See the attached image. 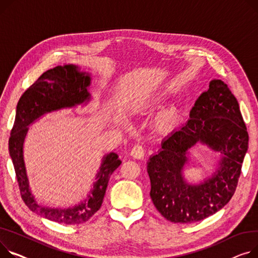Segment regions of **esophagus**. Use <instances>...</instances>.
I'll list each match as a JSON object with an SVG mask.
<instances>
[{
	"label": "esophagus",
	"mask_w": 258,
	"mask_h": 258,
	"mask_svg": "<svg viewBox=\"0 0 258 258\" xmlns=\"http://www.w3.org/2000/svg\"><path fill=\"white\" fill-rule=\"evenodd\" d=\"M131 154H132V157L135 159H143L145 156V150H144L143 146L137 144L132 148Z\"/></svg>",
	"instance_id": "esophagus-1"
}]
</instances>
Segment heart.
<instances>
[{
	"label": "heart",
	"mask_w": 258,
	"mask_h": 258,
	"mask_svg": "<svg viewBox=\"0 0 258 258\" xmlns=\"http://www.w3.org/2000/svg\"><path fill=\"white\" fill-rule=\"evenodd\" d=\"M164 94V92H160L158 94V97H161ZM179 120V111L174 108L170 107L162 111L158 117V121L160 124L164 126H174Z\"/></svg>",
	"instance_id": "1"
}]
</instances>
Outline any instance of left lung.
Segmentation results:
<instances>
[{
	"mask_svg": "<svg viewBox=\"0 0 258 258\" xmlns=\"http://www.w3.org/2000/svg\"><path fill=\"white\" fill-rule=\"evenodd\" d=\"M198 142L219 151L222 157L211 178L190 185L182 170L188 149ZM248 142L236 98L224 82L211 81L209 90L195 101L190 119L163 140L162 148L147 163L154 207L168 221L182 224L216 214L235 192Z\"/></svg>",
	"mask_w": 258,
	"mask_h": 258,
	"instance_id": "obj_1",
	"label": "left lung"
}]
</instances>
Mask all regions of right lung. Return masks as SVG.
<instances>
[{
    "mask_svg": "<svg viewBox=\"0 0 258 258\" xmlns=\"http://www.w3.org/2000/svg\"><path fill=\"white\" fill-rule=\"evenodd\" d=\"M90 83V75L80 72L78 66L73 64L57 66L43 73L20 98L9 138V153L24 202L32 212L65 225L82 224L100 209L110 176L121 161L115 152L102 158L96 174L97 181L85 201L68 209L47 208L39 205L31 194L24 163L23 145L29 130L28 125L42 115L89 101Z\"/></svg>",
    "mask_w": 258,
    "mask_h": 258,
    "instance_id": "add662e5",
    "label": "right lung"
}]
</instances>
